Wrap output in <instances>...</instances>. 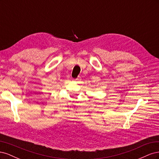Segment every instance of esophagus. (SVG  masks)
<instances>
[{
  "instance_id": "obj_1",
  "label": "esophagus",
  "mask_w": 159,
  "mask_h": 159,
  "mask_svg": "<svg viewBox=\"0 0 159 159\" xmlns=\"http://www.w3.org/2000/svg\"><path fill=\"white\" fill-rule=\"evenodd\" d=\"M78 80V78H75H75H74V79H73V80H74V81H75V80Z\"/></svg>"
}]
</instances>
